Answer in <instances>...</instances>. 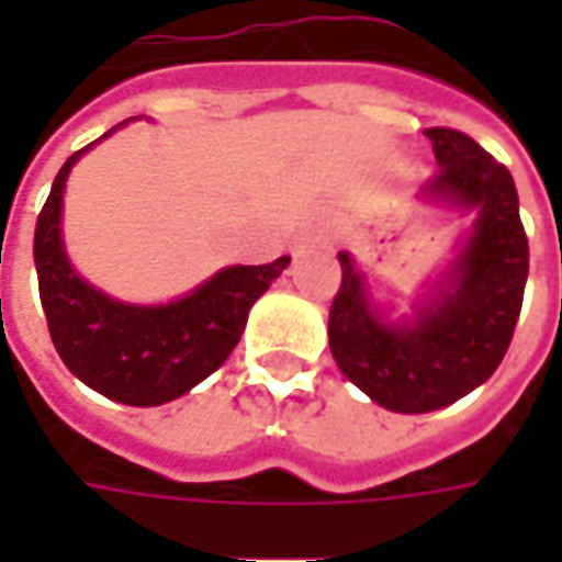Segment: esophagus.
Listing matches in <instances>:
<instances>
[{"label":"esophagus","instance_id":"obj_1","mask_svg":"<svg viewBox=\"0 0 562 562\" xmlns=\"http://www.w3.org/2000/svg\"><path fill=\"white\" fill-rule=\"evenodd\" d=\"M322 231L331 234V231H335V222H331V218H322Z\"/></svg>","mask_w":562,"mask_h":562}]
</instances>
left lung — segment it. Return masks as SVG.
Segmentation results:
<instances>
[{
  "label": "left lung",
  "instance_id": "obj_1",
  "mask_svg": "<svg viewBox=\"0 0 562 562\" xmlns=\"http://www.w3.org/2000/svg\"><path fill=\"white\" fill-rule=\"evenodd\" d=\"M438 171L425 196L479 212L450 271V291L416 325H387L340 252V288L328 313V344L340 372L394 413H431L494 375L507 353L529 278V237L507 165L453 127H428Z\"/></svg>",
  "mask_w": 562,
  "mask_h": 562
}]
</instances>
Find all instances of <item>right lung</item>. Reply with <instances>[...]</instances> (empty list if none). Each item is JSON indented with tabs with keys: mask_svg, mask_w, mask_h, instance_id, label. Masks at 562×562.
Wrapping results in <instances>:
<instances>
[{
	"mask_svg": "<svg viewBox=\"0 0 562 562\" xmlns=\"http://www.w3.org/2000/svg\"><path fill=\"white\" fill-rule=\"evenodd\" d=\"M80 153L55 175L33 231L46 325L58 357L83 384L127 406H159L222 369L244 335L249 306L288 269L291 256L222 269L200 291L168 306L119 303L80 281L61 249V190Z\"/></svg>",
	"mask_w": 562,
	"mask_h": 562,
	"instance_id": "obj_1",
	"label": "right lung"
}]
</instances>
